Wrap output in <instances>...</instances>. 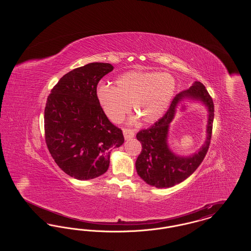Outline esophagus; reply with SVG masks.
<instances>
[{"instance_id": "34e87169", "label": "esophagus", "mask_w": 251, "mask_h": 251, "mask_svg": "<svg viewBox=\"0 0 251 251\" xmlns=\"http://www.w3.org/2000/svg\"><path fill=\"white\" fill-rule=\"evenodd\" d=\"M123 134H124V138H125L126 140H128V139L132 138L135 133H134V131L131 130V129L124 128V129H123Z\"/></svg>"}]
</instances>
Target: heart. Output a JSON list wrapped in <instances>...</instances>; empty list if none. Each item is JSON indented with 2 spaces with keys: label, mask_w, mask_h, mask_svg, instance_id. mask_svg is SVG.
I'll use <instances>...</instances> for the list:
<instances>
[{
  "label": "heart",
  "mask_w": 251,
  "mask_h": 251,
  "mask_svg": "<svg viewBox=\"0 0 251 251\" xmlns=\"http://www.w3.org/2000/svg\"><path fill=\"white\" fill-rule=\"evenodd\" d=\"M175 80L168 73L132 71L121 74L116 86L98 85L96 96L108 118L120 120L132 107L144 123H153L166 113L175 93Z\"/></svg>",
  "instance_id": "b5f03b06"
}]
</instances>
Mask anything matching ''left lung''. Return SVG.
Returning a JSON list of instances; mask_svg holds the SVG:
<instances>
[{"label":"left lung","mask_w":251,"mask_h":251,"mask_svg":"<svg viewBox=\"0 0 251 251\" xmlns=\"http://www.w3.org/2000/svg\"><path fill=\"white\" fill-rule=\"evenodd\" d=\"M186 98L202 101L208 107L209 118L207 137L203 148L193 156L184 157L176 156L170 151L167 145V134L177 105ZM214 107L212 97L201 82H195L189 89L177 94L163 118L151 127L141 130L136 134L137 140L142 145V151L135 162L140 178L157 188L172 187L187 179L200 167L209 150L215 117Z\"/></svg>","instance_id":"1"}]
</instances>
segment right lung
Segmentation results:
<instances>
[{"instance_id": "right-lung-1", "label": "right lung", "mask_w": 251, "mask_h": 251, "mask_svg": "<svg viewBox=\"0 0 251 251\" xmlns=\"http://www.w3.org/2000/svg\"><path fill=\"white\" fill-rule=\"evenodd\" d=\"M108 63H89L65 74L48 96L45 141L57 166L72 178L94 179L107 171L112 148L124 137L98 101L100 80L112 72Z\"/></svg>"}]
</instances>
